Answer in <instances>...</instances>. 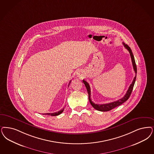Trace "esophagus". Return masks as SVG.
<instances>
[{"mask_svg": "<svg viewBox=\"0 0 154 154\" xmlns=\"http://www.w3.org/2000/svg\"><path fill=\"white\" fill-rule=\"evenodd\" d=\"M82 74H81V72H79L78 73H77V75H78V77H82Z\"/></svg>", "mask_w": 154, "mask_h": 154, "instance_id": "34e87169", "label": "esophagus"}]
</instances>
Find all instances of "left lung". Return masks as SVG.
I'll use <instances>...</instances> for the list:
<instances>
[{
  "label": "left lung",
  "instance_id": "1",
  "mask_svg": "<svg viewBox=\"0 0 154 154\" xmlns=\"http://www.w3.org/2000/svg\"><path fill=\"white\" fill-rule=\"evenodd\" d=\"M123 44L124 47H125V48L127 49V50L128 51L129 53H130V56H131V61H132L133 68H134V70L135 71V73H136V75H135V77H134V79L133 80L132 83L131 84V85H130V86H129V88H128V89L127 90L126 94L124 96L123 98H122L121 99H119L118 101H114V102H110V103H106V104H101V105H100V104L94 103L93 101L91 100V98H90V96H91V90H90V86H89V84L86 81H85L84 80H83V82L85 84L86 88L87 91H88V94H89V100L90 104L97 110L101 111V112H107V111L111 110L112 109L116 107L117 106L121 105L123 103H124L125 102L127 101V100L129 98L131 94L135 82L136 77H137V65H136V64H135L134 57V55H133V52L131 51V48H130L127 45V44H125L124 42H123Z\"/></svg>",
  "mask_w": 154,
  "mask_h": 154
}]
</instances>
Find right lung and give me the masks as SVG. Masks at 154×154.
Returning a JSON list of instances; mask_svg holds the SVG:
<instances>
[{
	"instance_id": "right-lung-1",
	"label": "right lung",
	"mask_w": 154,
	"mask_h": 154,
	"mask_svg": "<svg viewBox=\"0 0 154 154\" xmlns=\"http://www.w3.org/2000/svg\"><path fill=\"white\" fill-rule=\"evenodd\" d=\"M70 81L69 82V84H70ZM64 108H63V109H61V110L58 111V112H53V113H45V114H42L43 115H47V116H57L60 115V114H61L64 111Z\"/></svg>"
}]
</instances>
